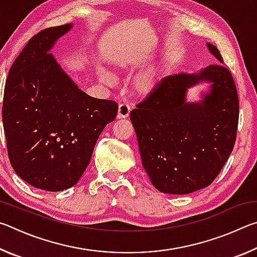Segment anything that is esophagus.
Wrapping results in <instances>:
<instances>
[{"mask_svg":"<svg viewBox=\"0 0 257 257\" xmlns=\"http://www.w3.org/2000/svg\"><path fill=\"white\" fill-rule=\"evenodd\" d=\"M130 114V106L128 104H120L118 108V119H125Z\"/></svg>","mask_w":257,"mask_h":257,"instance_id":"1","label":"esophagus"}]
</instances>
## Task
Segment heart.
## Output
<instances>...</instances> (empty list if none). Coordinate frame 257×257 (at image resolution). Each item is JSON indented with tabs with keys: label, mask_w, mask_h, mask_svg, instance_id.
I'll return each instance as SVG.
<instances>
[{
	"label": "heart",
	"mask_w": 257,
	"mask_h": 257,
	"mask_svg": "<svg viewBox=\"0 0 257 257\" xmlns=\"http://www.w3.org/2000/svg\"><path fill=\"white\" fill-rule=\"evenodd\" d=\"M134 56L123 55L115 61L114 66L119 71H127L134 67ZM97 76L102 81L111 84V77L104 71H97ZM160 71L158 68H147L144 71L139 72L133 80V89L138 95H147L152 93L158 85Z\"/></svg>",
	"instance_id": "obj_1"
}]
</instances>
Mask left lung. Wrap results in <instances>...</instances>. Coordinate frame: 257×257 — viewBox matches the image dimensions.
<instances>
[{"mask_svg": "<svg viewBox=\"0 0 257 257\" xmlns=\"http://www.w3.org/2000/svg\"><path fill=\"white\" fill-rule=\"evenodd\" d=\"M207 49L223 62L219 50ZM202 81L210 90L197 103L186 90ZM239 101L231 72L211 64L199 73L163 78L130 112L142 163L152 184L164 194L186 195L210 186L233 150Z\"/></svg>", "mask_w": 257, "mask_h": 257, "instance_id": "1", "label": "left lung"}]
</instances>
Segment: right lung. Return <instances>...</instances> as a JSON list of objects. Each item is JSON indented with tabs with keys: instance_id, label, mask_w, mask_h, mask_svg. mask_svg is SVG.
Masks as SVG:
<instances>
[{
	"instance_id": "add662e5",
	"label": "right lung",
	"mask_w": 257,
	"mask_h": 257,
	"mask_svg": "<svg viewBox=\"0 0 257 257\" xmlns=\"http://www.w3.org/2000/svg\"><path fill=\"white\" fill-rule=\"evenodd\" d=\"M72 24L30 38L9 71L2 120L10 163L35 188L61 191L76 185L95 144L115 119L118 104L78 88L50 50Z\"/></svg>"
}]
</instances>
